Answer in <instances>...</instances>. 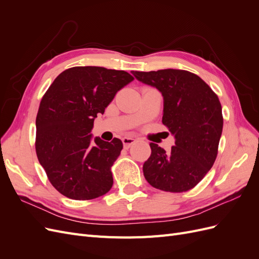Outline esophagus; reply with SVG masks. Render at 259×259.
Masks as SVG:
<instances>
[{
	"mask_svg": "<svg viewBox=\"0 0 259 259\" xmlns=\"http://www.w3.org/2000/svg\"><path fill=\"white\" fill-rule=\"evenodd\" d=\"M122 143H123V146L125 149H128L132 145H134L136 143V139L133 137H123Z\"/></svg>",
	"mask_w": 259,
	"mask_h": 259,
	"instance_id": "obj_1",
	"label": "esophagus"
}]
</instances>
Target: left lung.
<instances>
[{
    "label": "left lung",
    "instance_id": "1",
    "mask_svg": "<svg viewBox=\"0 0 259 259\" xmlns=\"http://www.w3.org/2000/svg\"><path fill=\"white\" fill-rule=\"evenodd\" d=\"M132 73L162 93V123L176 139L169 152L150 144L151 155L143 166L145 178L163 191L192 189L213 166L218 153L224 124L218 96L200 76L186 70Z\"/></svg>",
    "mask_w": 259,
    "mask_h": 259
}]
</instances>
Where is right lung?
Segmentation results:
<instances>
[{
    "label": "right lung",
    "mask_w": 259,
    "mask_h": 259,
    "mask_svg": "<svg viewBox=\"0 0 259 259\" xmlns=\"http://www.w3.org/2000/svg\"><path fill=\"white\" fill-rule=\"evenodd\" d=\"M134 77L123 70L73 67L62 71L42 97L36 115L35 151L53 187L72 200H92L113 185L111 166L123 144L91 131L115 94Z\"/></svg>",
    "instance_id": "add662e5"
}]
</instances>
